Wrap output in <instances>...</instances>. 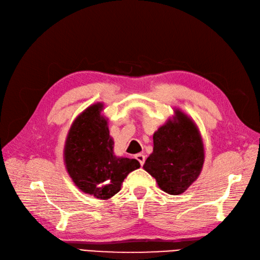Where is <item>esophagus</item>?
Returning <instances> with one entry per match:
<instances>
[{"instance_id": "esophagus-1", "label": "esophagus", "mask_w": 260, "mask_h": 260, "mask_svg": "<svg viewBox=\"0 0 260 260\" xmlns=\"http://www.w3.org/2000/svg\"><path fill=\"white\" fill-rule=\"evenodd\" d=\"M136 158L140 162L141 166H143V164L145 162V156L143 154H137L136 155Z\"/></svg>"}]
</instances>
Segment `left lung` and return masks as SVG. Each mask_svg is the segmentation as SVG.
I'll return each instance as SVG.
<instances>
[{
    "label": "left lung",
    "mask_w": 260,
    "mask_h": 260,
    "mask_svg": "<svg viewBox=\"0 0 260 260\" xmlns=\"http://www.w3.org/2000/svg\"><path fill=\"white\" fill-rule=\"evenodd\" d=\"M153 153L144 170L156 179L164 192L179 195L186 191L201 175L205 153L200 130L180 109L158 128L154 136Z\"/></svg>",
    "instance_id": "8db88e82"
}]
</instances>
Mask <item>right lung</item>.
Wrapping results in <instances>:
<instances>
[{
  "label": "right lung",
  "mask_w": 260,
  "mask_h": 260,
  "mask_svg": "<svg viewBox=\"0 0 260 260\" xmlns=\"http://www.w3.org/2000/svg\"><path fill=\"white\" fill-rule=\"evenodd\" d=\"M103 103L89 106L69 129L64 147V161L78 188L99 200H108L120 191L131 171L140 168L137 159L114 155Z\"/></svg>",
  "instance_id": "1"
}]
</instances>
